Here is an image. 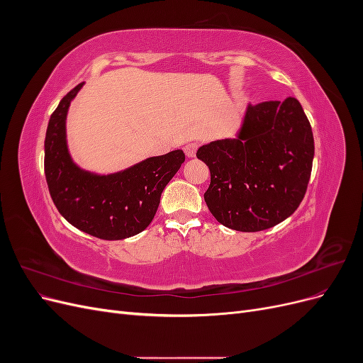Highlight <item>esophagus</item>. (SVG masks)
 <instances>
[{
    "label": "esophagus",
    "mask_w": 363,
    "mask_h": 363,
    "mask_svg": "<svg viewBox=\"0 0 363 363\" xmlns=\"http://www.w3.org/2000/svg\"><path fill=\"white\" fill-rule=\"evenodd\" d=\"M196 150H199V145L194 144V142H192V144L184 145V155L188 156L189 159H191V157H195V155H196Z\"/></svg>",
    "instance_id": "34e87169"
}]
</instances>
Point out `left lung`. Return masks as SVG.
Instances as JSON below:
<instances>
[{
  "label": "left lung",
  "mask_w": 363,
  "mask_h": 363,
  "mask_svg": "<svg viewBox=\"0 0 363 363\" xmlns=\"http://www.w3.org/2000/svg\"><path fill=\"white\" fill-rule=\"evenodd\" d=\"M313 155L312 127L296 98L250 104L235 139L196 151L211 169L208 211L238 232L277 225L303 201Z\"/></svg>",
  "instance_id": "1"
}]
</instances>
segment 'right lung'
<instances>
[{"instance_id":"right-lung-1","label":"right lung","mask_w":363,"mask_h":363,"mask_svg":"<svg viewBox=\"0 0 363 363\" xmlns=\"http://www.w3.org/2000/svg\"><path fill=\"white\" fill-rule=\"evenodd\" d=\"M83 84L65 95L50 118L43 160L47 184L57 211L69 224L95 238L121 240L150 225L164 186L184 162V152L175 150L148 157L107 175L77 167L67 145V115Z\"/></svg>"}]
</instances>
